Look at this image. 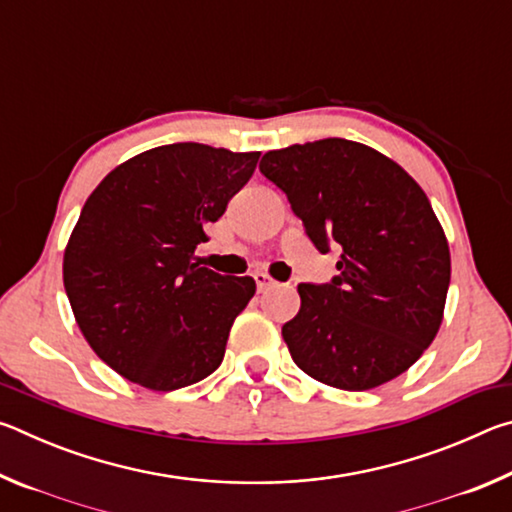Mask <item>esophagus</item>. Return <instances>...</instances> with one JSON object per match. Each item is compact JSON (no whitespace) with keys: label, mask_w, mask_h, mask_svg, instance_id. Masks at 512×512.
Masks as SVG:
<instances>
[{"label":"esophagus","mask_w":512,"mask_h":512,"mask_svg":"<svg viewBox=\"0 0 512 512\" xmlns=\"http://www.w3.org/2000/svg\"><path fill=\"white\" fill-rule=\"evenodd\" d=\"M255 277V282H257V291L259 293H264V291H268V289H273L275 287V280L271 275H266V273H255L253 275Z\"/></svg>","instance_id":"34e87169"}]
</instances>
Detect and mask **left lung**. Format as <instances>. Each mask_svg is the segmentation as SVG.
Masks as SVG:
<instances>
[{
  "label": "left lung",
  "mask_w": 512,
  "mask_h": 512,
  "mask_svg": "<svg viewBox=\"0 0 512 512\" xmlns=\"http://www.w3.org/2000/svg\"><path fill=\"white\" fill-rule=\"evenodd\" d=\"M259 171L287 194L320 253H341L327 284H298L282 336L296 366L343 391L402 375L436 339L449 246L422 187L366 144L327 137L268 151Z\"/></svg>",
  "instance_id": "1"
}]
</instances>
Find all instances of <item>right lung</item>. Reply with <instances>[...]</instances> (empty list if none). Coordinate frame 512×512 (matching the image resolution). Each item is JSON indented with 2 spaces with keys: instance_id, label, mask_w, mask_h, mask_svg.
I'll use <instances>...</instances> for the list:
<instances>
[{
  "instance_id": "obj_1",
  "label": "right lung",
  "mask_w": 512,
  "mask_h": 512,
  "mask_svg": "<svg viewBox=\"0 0 512 512\" xmlns=\"http://www.w3.org/2000/svg\"><path fill=\"white\" fill-rule=\"evenodd\" d=\"M259 153L180 142L135 155L85 201L63 282L101 361L151 391H176L221 366L253 277L194 264L205 228L257 167Z\"/></svg>"
}]
</instances>
